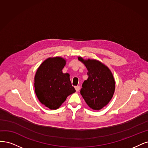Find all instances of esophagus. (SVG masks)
Here are the masks:
<instances>
[{"mask_svg": "<svg viewBox=\"0 0 148 148\" xmlns=\"http://www.w3.org/2000/svg\"><path fill=\"white\" fill-rule=\"evenodd\" d=\"M75 88L76 91L79 92V90H80V86H76V87H75Z\"/></svg>", "mask_w": 148, "mask_h": 148, "instance_id": "34e87169", "label": "esophagus"}]
</instances>
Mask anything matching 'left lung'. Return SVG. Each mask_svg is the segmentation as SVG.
I'll return each instance as SVG.
<instances>
[{"label":"left lung","instance_id":"8db88e82","mask_svg":"<svg viewBox=\"0 0 148 148\" xmlns=\"http://www.w3.org/2000/svg\"><path fill=\"white\" fill-rule=\"evenodd\" d=\"M78 60L88 70L87 80H85L80 94L88 106L93 110H100L111 101L115 91V80L106 65L96 60Z\"/></svg>","mask_w":148,"mask_h":148}]
</instances>
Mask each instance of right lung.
<instances>
[{"mask_svg":"<svg viewBox=\"0 0 148 148\" xmlns=\"http://www.w3.org/2000/svg\"><path fill=\"white\" fill-rule=\"evenodd\" d=\"M66 61L60 56L49 58L38 68L34 77L35 92L40 102L50 109H56L75 90L68 73L63 70Z\"/></svg>","mask_w":148,"mask_h":148,"instance_id":"obj_1","label":"right lung"}]
</instances>
